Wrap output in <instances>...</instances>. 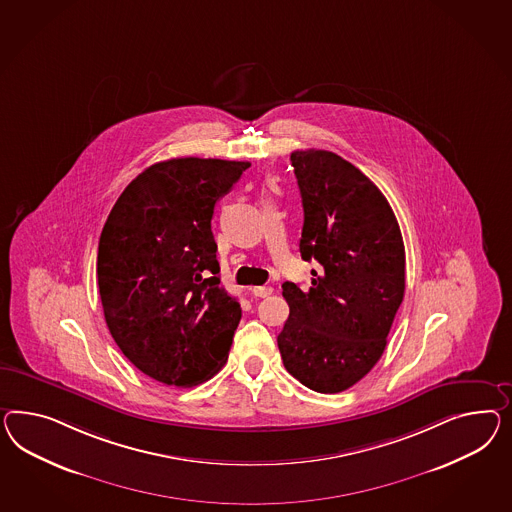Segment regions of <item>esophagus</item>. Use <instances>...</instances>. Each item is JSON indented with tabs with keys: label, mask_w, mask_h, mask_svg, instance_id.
Masks as SVG:
<instances>
[{
	"label": "esophagus",
	"mask_w": 512,
	"mask_h": 512,
	"mask_svg": "<svg viewBox=\"0 0 512 512\" xmlns=\"http://www.w3.org/2000/svg\"><path fill=\"white\" fill-rule=\"evenodd\" d=\"M272 292H274L272 287H253V289H251V294L257 296V298H266V296H270Z\"/></svg>",
	"instance_id": "esophagus-1"
}]
</instances>
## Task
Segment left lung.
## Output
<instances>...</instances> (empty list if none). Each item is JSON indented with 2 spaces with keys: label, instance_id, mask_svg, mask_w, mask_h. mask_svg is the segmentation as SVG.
Wrapping results in <instances>:
<instances>
[{
  "label": "left lung",
  "instance_id": "8db88e82",
  "mask_svg": "<svg viewBox=\"0 0 512 512\" xmlns=\"http://www.w3.org/2000/svg\"><path fill=\"white\" fill-rule=\"evenodd\" d=\"M304 205L300 253L311 287L283 283L289 320L277 335L289 373L318 393L360 382L382 358L404 296V242L384 194L335 152L294 151Z\"/></svg>",
  "mask_w": 512,
  "mask_h": 512
}]
</instances>
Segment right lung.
Returning <instances> with one entry per match:
<instances>
[{
  "label": "right lung",
  "mask_w": 512,
  "mask_h": 512,
  "mask_svg": "<svg viewBox=\"0 0 512 512\" xmlns=\"http://www.w3.org/2000/svg\"><path fill=\"white\" fill-rule=\"evenodd\" d=\"M249 162L173 158L139 173L98 242V291L121 352L167 386L192 387L225 365L242 317L220 285L214 207Z\"/></svg>",
  "instance_id": "add662e5"
}]
</instances>
